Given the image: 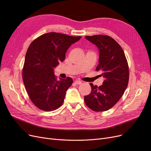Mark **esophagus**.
<instances>
[{"mask_svg":"<svg viewBox=\"0 0 151 151\" xmlns=\"http://www.w3.org/2000/svg\"><path fill=\"white\" fill-rule=\"evenodd\" d=\"M74 83L76 84H78V85H80L82 84V82L80 81H75Z\"/></svg>","mask_w":151,"mask_h":151,"instance_id":"1","label":"esophagus"}]
</instances>
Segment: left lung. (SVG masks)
Here are the masks:
<instances>
[{"label":"left lung","mask_w":151,"mask_h":151,"mask_svg":"<svg viewBox=\"0 0 151 151\" xmlns=\"http://www.w3.org/2000/svg\"><path fill=\"white\" fill-rule=\"evenodd\" d=\"M85 38L99 49V63L96 70L101 72L104 81L99 87L90 83L91 92L85 96L84 101L94 111H107L125 92L129 80V65L122 48L110 36L97 35Z\"/></svg>","instance_id":"8db88e82"}]
</instances>
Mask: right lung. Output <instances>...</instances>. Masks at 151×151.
<instances>
[{
  "mask_svg": "<svg viewBox=\"0 0 151 151\" xmlns=\"http://www.w3.org/2000/svg\"><path fill=\"white\" fill-rule=\"evenodd\" d=\"M81 38L52 32L40 36L30 44L22 68V80L31 101L38 108L50 111L63 104L73 81L70 77L58 81L54 68L65 60L68 48Z\"/></svg>",
  "mask_w": 151,
  "mask_h": 151,
  "instance_id": "1",
  "label": "right lung"
}]
</instances>
